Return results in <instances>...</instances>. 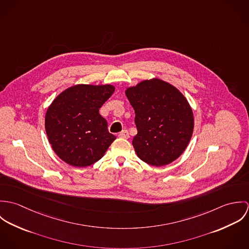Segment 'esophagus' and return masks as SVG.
<instances>
[{
    "label": "esophagus",
    "instance_id": "obj_1",
    "mask_svg": "<svg viewBox=\"0 0 249 249\" xmlns=\"http://www.w3.org/2000/svg\"><path fill=\"white\" fill-rule=\"evenodd\" d=\"M119 137H120V138H123V139H127V138H129L128 131H127L126 129H124L122 132L119 133Z\"/></svg>",
    "mask_w": 249,
    "mask_h": 249
}]
</instances>
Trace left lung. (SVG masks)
I'll return each mask as SVG.
<instances>
[{"label": "left lung", "mask_w": 249, "mask_h": 249, "mask_svg": "<svg viewBox=\"0 0 249 249\" xmlns=\"http://www.w3.org/2000/svg\"><path fill=\"white\" fill-rule=\"evenodd\" d=\"M125 95L135 111L138 133L132 144L138 157L156 167L178 159L194 130V115L186 98L158 78L128 88Z\"/></svg>", "instance_id": "1"}]
</instances>
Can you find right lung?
<instances>
[{
	"label": "right lung",
	"instance_id": "1",
	"mask_svg": "<svg viewBox=\"0 0 249 249\" xmlns=\"http://www.w3.org/2000/svg\"><path fill=\"white\" fill-rule=\"evenodd\" d=\"M112 85L78 84L63 91L48 108L45 128L53 149L67 164L83 168L99 161L116 139L99 109Z\"/></svg>",
	"mask_w": 249,
	"mask_h": 249
}]
</instances>
